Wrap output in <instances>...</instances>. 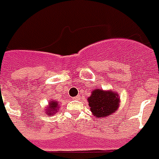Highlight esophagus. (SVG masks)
<instances>
[{"label":"esophagus","mask_w":159,"mask_h":159,"mask_svg":"<svg viewBox=\"0 0 159 159\" xmlns=\"http://www.w3.org/2000/svg\"><path fill=\"white\" fill-rule=\"evenodd\" d=\"M74 99H75V100H79V99H80V95H77V96H75Z\"/></svg>","instance_id":"1"}]
</instances>
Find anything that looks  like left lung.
<instances>
[{
	"instance_id": "8db88e82",
	"label": "left lung",
	"mask_w": 159,
	"mask_h": 159,
	"mask_svg": "<svg viewBox=\"0 0 159 159\" xmlns=\"http://www.w3.org/2000/svg\"><path fill=\"white\" fill-rule=\"evenodd\" d=\"M88 102L93 115L97 117H106L117 111L120 99L114 91L94 89L88 98Z\"/></svg>"
}]
</instances>
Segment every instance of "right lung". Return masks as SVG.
<instances>
[{
    "mask_svg": "<svg viewBox=\"0 0 159 159\" xmlns=\"http://www.w3.org/2000/svg\"><path fill=\"white\" fill-rule=\"evenodd\" d=\"M58 104L57 101H50L48 106L47 109H46V114L48 116H52L53 113L58 111Z\"/></svg>",
    "mask_w": 159,
    "mask_h": 159,
    "instance_id": "right-lung-1",
    "label": "right lung"
}]
</instances>
